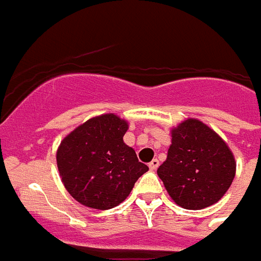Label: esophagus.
Returning a JSON list of instances; mask_svg holds the SVG:
<instances>
[{"label":"esophagus","instance_id":"obj_1","mask_svg":"<svg viewBox=\"0 0 261 261\" xmlns=\"http://www.w3.org/2000/svg\"><path fill=\"white\" fill-rule=\"evenodd\" d=\"M148 167H149V170L155 171L156 168L159 167V160H158V159H153V160H152V162H151V163L148 164Z\"/></svg>","mask_w":261,"mask_h":261}]
</instances>
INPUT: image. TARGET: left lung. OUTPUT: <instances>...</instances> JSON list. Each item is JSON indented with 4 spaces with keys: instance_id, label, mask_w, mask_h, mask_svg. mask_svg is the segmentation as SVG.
<instances>
[{
    "instance_id": "left-lung-1",
    "label": "left lung",
    "mask_w": 261,
    "mask_h": 261,
    "mask_svg": "<svg viewBox=\"0 0 261 261\" xmlns=\"http://www.w3.org/2000/svg\"><path fill=\"white\" fill-rule=\"evenodd\" d=\"M232 151L207 125L194 118L172 129V144L158 175L175 203L199 210L218 202L232 185Z\"/></svg>"
}]
</instances>
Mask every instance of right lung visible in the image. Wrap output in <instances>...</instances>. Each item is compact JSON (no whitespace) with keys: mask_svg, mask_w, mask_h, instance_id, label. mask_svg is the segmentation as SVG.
Masks as SVG:
<instances>
[{"mask_svg":"<svg viewBox=\"0 0 261 261\" xmlns=\"http://www.w3.org/2000/svg\"><path fill=\"white\" fill-rule=\"evenodd\" d=\"M128 122L116 114L90 118L60 143L56 163L64 187L91 209L120 205L148 167L124 143Z\"/></svg>","mask_w":261,"mask_h":261,"instance_id":"right-lung-1","label":"right lung"}]
</instances>
